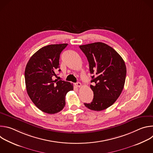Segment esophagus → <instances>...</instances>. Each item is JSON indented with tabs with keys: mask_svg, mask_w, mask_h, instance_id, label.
I'll list each match as a JSON object with an SVG mask.
<instances>
[{
	"mask_svg": "<svg viewBox=\"0 0 153 153\" xmlns=\"http://www.w3.org/2000/svg\"><path fill=\"white\" fill-rule=\"evenodd\" d=\"M75 85L77 86V87H81L82 86V84L80 83V82H77V83H76V84H75Z\"/></svg>",
	"mask_w": 153,
	"mask_h": 153,
	"instance_id": "esophagus-1",
	"label": "esophagus"
}]
</instances>
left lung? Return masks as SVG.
<instances>
[{"label":"left lung","mask_w":153,"mask_h":153,"mask_svg":"<svg viewBox=\"0 0 153 153\" xmlns=\"http://www.w3.org/2000/svg\"><path fill=\"white\" fill-rule=\"evenodd\" d=\"M89 62L93 75L90 87L93 101L84 103L93 111H102L111 106L120 96L125 85L126 68L122 57L112 47L102 42L80 45Z\"/></svg>","instance_id":"obj_1"}]
</instances>
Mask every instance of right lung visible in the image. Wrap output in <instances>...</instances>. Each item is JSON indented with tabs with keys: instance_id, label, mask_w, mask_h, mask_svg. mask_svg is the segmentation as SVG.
<instances>
[{
	"instance_id": "1",
	"label": "right lung",
	"mask_w": 153,
	"mask_h": 153,
	"mask_svg": "<svg viewBox=\"0 0 153 153\" xmlns=\"http://www.w3.org/2000/svg\"><path fill=\"white\" fill-rule=\"evenodd\" d=\"M67 43L43 47L36 52L28 62L25 70L27 93L34 104L48 114L59 113L65 105V96L73 90L68 82L53 80L59 69L61 52Z\"/></svg>"
}]
</instances>
